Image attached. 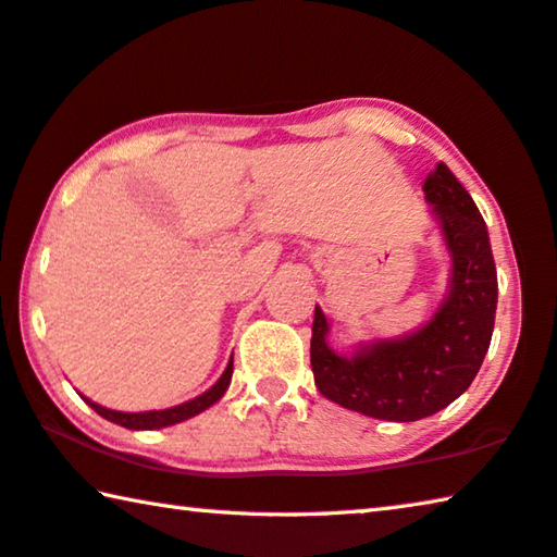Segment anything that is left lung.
I'll return each instance as SVG.
<instances>
[{"mask_svg": "<svg viewBox=\"0 0 557 557\" xmlns=\"http://www.w3.org/2000/svg\"><path fill=\"white\" fill-rule=\"evenodd\" d=\"M424 199L440 224L451 276L440 308L403 338L358 343L338 355L315 306L311 368L315 387L331 403L387 422H417L469 389L494 335L498 278L488 230L479 207L454 172L440 162L424 180Z\"/></svg>", "mask_w": 557, "mask_h": 557, "instance_id": "1", "label": "left lung"}]
</instances>
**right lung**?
Instances as JSON below:
<instances>
[{
    "mask_svg": "<svg viewBox=\"0 0 557 557\" xmlns=\"http://www.w3.org/2000/svg\"><path fill=\"white\" fill-rule=\"evenodd\" d=\"M232 372H234V360H230V364H226L222 377H219L214 385L209 387L207 392H202L199 397L189 399V403H182L177 407H170V409H150V412H115V409H108V407H100L96 403H90V399L84 397V395H81V397L86 399V405H90L94 412H98L100 417L108 419V422L125 426V430H162V426H172L177 422H185V419L205 412L207 407H212L214 403H219V399L224 397L226 387H230Z\"/></svg>",
    "mask_w": 557,
    "mask_h": 557,
    "instance_id": "1",
    "label": "right lung"
}]
</instances>
